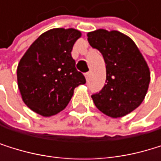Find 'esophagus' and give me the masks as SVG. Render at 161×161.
Listing matches in <instances>:
<instances>
[{
    "mask_svg": "<svg viewBox=\"0 0 161 161\" xmlns=\"http://www.w3.org/2000/svg\"><path fill=\"white\" fill-rule=\"evenodd\" d=\"M85 77H86V79H87V81H89V79H90V77H91V72L89 71V72H86L85 73Z\"/></svg>",
    "mask_w": 161,
    "mask_h": 161,
    "instance_id": "34e87169",
    "label": "esophagus"
}]
</instances>
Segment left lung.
I'll return each instance as SVG.
<instances>
[{
	"label": "left lung",
	"mask_w": 161,
	"mask_h": 161,
	"mask_svg": "<svg viewBox=\"0 0 161 161\" xmlns=\"http://www.w3.org/2000/svg\"><path fill=\"white\" fill-rule=\"evenodd\" d=\"M87 36L106 64V84L92 96L95 105L112 118L125 116L145 98L151 79L148 64L134 41L118 31L99 29Z\"/></svg>",
	"instance_id": "left-lung-1"
}]
</instances>
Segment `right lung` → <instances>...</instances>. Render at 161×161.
I'll return each mask as SVG.
<instances>
[{"instance_id":"1","label":"right lung","mask_w":161,"mask_h":161,"mask_svg":"<svg viewBox=\"0 0 161 161\" xmlns=\"http://www.w3.org/2000/svg\"><path fill=\"white\" fill-rule=\"evenodd\" d=\"M81 33L75 29H52L30 46L17 67L22 99L34 112L49 117L64 110L79 85L86 83L75 67L71 51Z\"/></svg>"}]
</instances>
